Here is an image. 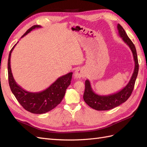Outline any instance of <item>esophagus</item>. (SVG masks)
<instances>
[{"label": "esophagus", "mask_w": 147, "mask_h": 147, "mask_svg": "<svg viewBox=\"0 0 147 147\" xmlns=\"http://www.w3.org/2000/svg\"><path fill=\"white\" fill-rule=\"evenodd\" d=\"M84 77V72L82 69H77L74 72V77L76 79H79Z\"/></svg>", "instance_id": "34e87169"}]
</instances>
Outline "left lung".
<instances>
[{
  "label": "left lung",
  "mask_w": 147,
  "mask_h": 147,
  "mask_svg": "<svg viewBox=\"0 0 147 147\" xmlns=\"http://www.w3.org/2000/svg\"><path fill=\"white\" fill-rule=\"evenodd\" d=\"M117 29L118 30L119 36L122 38L124 42L130 48L132 53L135 64L134 70L130 80L126 86L124 87L121 90L109 95L104 96L96 94L92 90L90 80H86L85 81V90L83 94V99L90 107L96 110H109L117 107L126 102L132 94L139 72V63H138L137 51L134 43L128 37L125 30L121 25L118 24Z\"/></svg>",
  "instance_id": "1"
}]
</instances>
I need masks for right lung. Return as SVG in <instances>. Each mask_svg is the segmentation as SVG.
I'll list each match as a JSON object with an SVG mask.
<instances>
[{"label": "right lung", "mask_w": 147, "mask_h": 147, "mask_svg": "<svg viewBox=\"0 0 147 147\" xmlns=\"http://www.w3.org/2000/svg\"><path fill=\"white\" fill-rule=\"evenodd\" d=\"M40 28L41 26L39 25L32 26L26 31L21 38L35 28ZM16 44L10 51L8 60V82L11 91L17 100L25 110L35 114L45 113L55 109L61 103L64 98L67 88L70 85L73 73L70 72L60 77L46 90L42 91L32 92L24 90L15 82L11 70V53Z\"/></svg>", "instance_id": "right-lung-1"}]
</instances>
